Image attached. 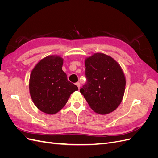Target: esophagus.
<instances>
[{
	"instance_id": "esophagus-1",
	"label": "esophagus",
	"mask_w": 158,
	"mask_h": 158,
	"mask_svg": "<svg viewBox=\"0 0 158 158\" xmlns=\"http://www.w3.org/2000/svg\"><path fill=\"white\" fill-rule=\"evenodd\" d=\"M76 85H77V87L78 88V89H80V84L79 82H77V83L76 84Z\"/></svg>"
}]
</instances>
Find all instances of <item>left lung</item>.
Masks as SVG:
<instances>
[{
	"label": "left lung",
	"mask_w": 158,
	"mask_h": 158,
	"mask_svg": "<svg viewBox=\"0 0 158 158\" xmlns=\"http://www.w3.org/2000/svg\"><path fill=\"white\" fill-rule=\"evenodd\" d=\"M85 66L87 82L80 93L95 113L113 112L121 103L125 90L126 79L121 66L101 52L87 57Z\"/></svg>",
	"instance_id": "8db88e82"
}]
</instances>
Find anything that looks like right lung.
<instances>
[{"label": "right lung", "instance_id": "right-lung-1", "mask_svg": "<svg viewBox=\"0 0 158 158\" xmlns=\"http://www.w3.org/2000/svg\"><path fill=\"white\" fill-rule=\"evenodd\" d=\"M63 59L49 55L41 59L32 70L29 83L31 98L41 111L58 113L67 103L71 94L78 90L70 82L62 69Z\"/></svg>", "mask_w": 158, "mask_h": 158}]
</instances>
